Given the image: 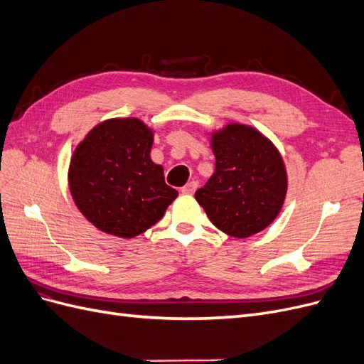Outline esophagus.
Here are the masks:
<instances>
[{
	"mask_svg": "<svg viewBox=\"0 0 364 364\" xmlns=\"http://www.w3.org/2000/svg\"><path fill=\"white\" fill-rule=\"evenodd\" d=\"M197 186H199V183H197L196 181H191V182H188L186 183L183 188H182V193L183 194H193L196 190H197Z\"/></svg>",
	"mask_w": 364,
	"mask_h": 364,
	"instance_id": "obj_1",
	"label": "esophagus"
}]
</instances>
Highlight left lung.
<instances>
[{
	"mask_svg": "<svg viewBox=\"0 0 364 364\" xmlns=\"http://www.w3.org/2000/svg\"><path fill=\"white\" fill-rule=\"evenodd\" d=\"M215 170L194 197L213 225L235 238L266 229L287 194V171L278 149L261 132L230 123L211 135Z\"/></svg>",
	"mask_w": 364,
	"mask_h": 364,
	"instance_id": "left-lung-1",
	"label": "left lung"
}]
</instances>
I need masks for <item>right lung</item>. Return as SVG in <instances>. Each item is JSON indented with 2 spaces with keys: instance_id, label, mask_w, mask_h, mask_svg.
Listing matches in <instances>:
<instances>
[{
  "instance_id": "add662e5",
  "label": "right lung",
  "mask_w": 364,
  "mask_h": 364,
  "mask_svg": "<svg viewBox=\"0 0 364 364\" xmlns=\"http://www.w3.org/2000/svg\"><path fill=\"white\" fill-rule=\"evenodd\" d=\"M153 130L138 118L97 124L75 147L68 171L79 211L97 229L134 238L158 223L178 191L151 161Z\"/></svg>"
}]
</instances>
